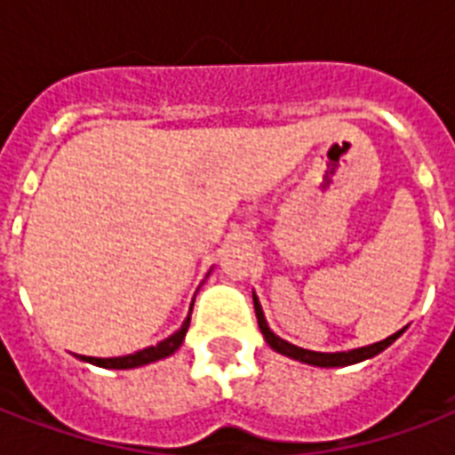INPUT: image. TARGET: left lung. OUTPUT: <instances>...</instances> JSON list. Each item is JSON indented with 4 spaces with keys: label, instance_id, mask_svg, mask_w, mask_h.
Segmentation results:
<instances>
[{
    "label": "left lung",
    "instance_id": "left-lung-1",
    "mask_svg": "<svg viewBox=\"0 0 455 455\" xmlns=\"http://www.w3.org/2000/svg\"><path fill=\"white\" fill-rule=\"evenodd\" d=\"M252 299H255V314H257V323H259V331H262L264 339H267V345L274 349V352L283 354V356H291V359L299 361V363H309V366H318V368H339V366H352V363H359V361H366L375 354L385 352L392 342H395L399 335L403 332L396 331L395 335H389V338L380 339V342H373V345L359 347V349H347V352H311V349H302L298 345H291L288 339L278 338L276 332L271 331L269 323H267V318H264L262 304H259V298H257L255 292H252Z\"/></svg>",
    "mask_w": 455,
    "mask_h": 455
}]
</instances>
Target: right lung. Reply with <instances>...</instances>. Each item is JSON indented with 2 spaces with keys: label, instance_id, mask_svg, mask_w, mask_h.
Returning a JSON list of instances; mask_svg holds the SVG:
<instances>
[{
  "label": "right lung",
  "instance_id": "1",
  "mask_svg": "<svg viewBox=\"0 0 455 455\" xmlns=\"http://www.w3.org/2000/svg\"><path fill=\"white\" fill-rule=\"evenodd\" d=\"M193 309V304H191ZM188 323H191V311H188V316L184 318V323L179 331H174L170 338H164L163 342H157L156 347H146V349H139L134 354H127V356H110V359H99V356H80L82 361H87V363H94V366L101 368H116V371H124V368H139L146 366V363H153V361H160L164 356H170L181 347L186 338V331H188Z\"/></svg>",
  "mask_w": 455,
  "mask_h": 455
}]
</instances>
